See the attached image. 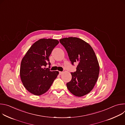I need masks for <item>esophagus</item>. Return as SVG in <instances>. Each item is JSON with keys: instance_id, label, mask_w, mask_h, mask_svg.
Instances as JSON below:
<instances>
[{"instance_id": "obj_1", "label": "esophagus", "mask_w": 125, "mask_h": 125, "mask_svg": "<svg viewBox=\"0 0 125 125\" xmlns=\"http://www.w3.org/2000/svg\"><path fill=\"white\" fill-rule=\"evenodd\" d=\"M63 73V72H59V75H62Z\"/></svg>"}]
</instances>
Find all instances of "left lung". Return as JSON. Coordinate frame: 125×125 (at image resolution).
Here are the masks:
<instances>
[{"label":"left lung","instance_id":"1","mask_svg":"<svg viewBox=\"0 0 125 125\" xmlns=\"http://www.w3.org/2000/svg\"><path fill=\"white\" fill-rule=\"evenodd\" d=\"M59 41L72 64H78L76 72L71 73L72 80L66 84L68 90L76 96H84L92 91L98 78L99 66L95 52L88 43L78 38H65Z\"/></svg>","mask_w":125,"mask_h":125}]
</instances>
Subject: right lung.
Wrapping results in <instances>:
<instances>
[{
	"mask_svg": "<svg viewBox=\"0 0 125 125\" xmlns=\"http://www.w3.org/2000/svg\"><path fill=\"white\" fill-rule=\"evenodd\" d=\"M58 41L42 39L35 42L23 58L20 75L24 87L31 94L41 95L45 93L59 74L44 67L50 65L49 57ZM50 67V66H49Z\"/></svg>",
	"mask_w": 125,
	"mask_h": 125,
	"instance_id": "right-lung-1",
	"label": "right lung"
}]
</instances>
